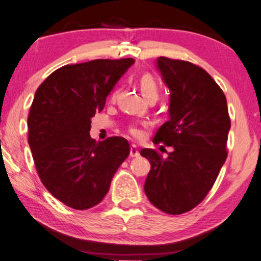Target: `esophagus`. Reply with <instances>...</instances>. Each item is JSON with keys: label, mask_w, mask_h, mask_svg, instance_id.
I'll return each instance as SVG.
<instances>
[{"label": "esophagus", "mask_w": 261, "mask_h": 261, "mask_svg": "<svg viewBox=\"0 0 261 261\" xmlns=\"http://www.w3.org/2000/svg\"><path fill=\"white\" fill-rule=\"evenodd\" d=\"M140 155V153H139V148L137 145H132L130 146V156L132 158H137V156Z\"/></svg>", "instance_id": "esophagus-1"}]
</instances>
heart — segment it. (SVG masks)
I'll list each match as a JSON object with an SVG mask.
<instances>
[{
	"label": "heart",
	"mask_w": 261,
	"mask_h": 261,
	"mask_svg": "<svg viewBox=\"0 0 261 261\" xmlns=\"http://www.w3.org/2000/svg\"><path fill=\"white\" fill-rule=\"evenodd\" d=\"M139 84H140V90L145 98L151 97V96H155V97H158L160 87H159V83L156 82V80L152 76V74L149 73L142 74L140 81H139ZM129 132L134 135V137H140L141 135V130L139 129L138 127H130Z\"/></svg>",
	"instance_id": "b5f03b06"
}]
</instances>
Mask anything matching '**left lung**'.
<instances>
[{
  "label": "left lung",
  "instance_id": "obj_1",
  "mask_svg": "<svg viewBox=\"0 0 261 261\" xmlns=\"http://www.w3.org/2000/svg\"><path fill=\"white\" fill-rule=\"evenodd\" d=\"M156 67L170 89V119L153 142L173 149L166 158L141 149L151 163L144 189L155 208L179 215L199 204L215 183L227 158L230 119L226 96L202 67L166 57L156 59Z\"/></svg>",
  "mask_w": 261,
  "mask_h": 261
}]
</instances>
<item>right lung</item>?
Wrapping results in <instances>:
<instances>
[{
	"instance_id": "right-lung-1",
	"label": "right lung",
	"mask_w": 261,
	"mask_h": 261,
	"mask_svg": "<svg viewBox=\"0 0 261 261\" xmlns=\"http://www.w3.org/2000/svg\"><path fill=\"white\" fill-rule=\"evenodd\" d=\"M133 58L59 67L37 89L28 115V144L42 184L70 208L89 209L109 190L116 170L129 155L124 138L96 141L91 117L105 108Z\"/></svg>"
}]
</instances>
